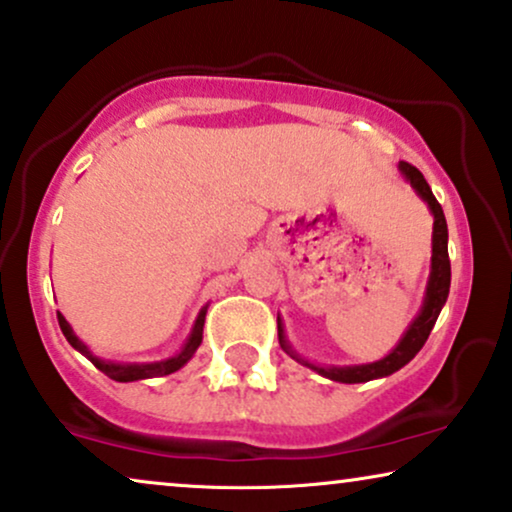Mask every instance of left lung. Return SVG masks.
Here are the masks:
<instances>
[{
    "mask_svg": "<svg viewBox=\"0 0 512 512\" xmlns=\"http://www.w3.org/2000/svg\"><path fill=\"white\" fill-rule=\"evenodd\" d=\"M400 167V174L404 176L418 197L428 204L430 214H433V256H430V277H428V287H426V296H423V305L418 310V315L414 317V322L409 324L407 331H404L400 343L395 345L393 350L381 360L369 362V364H350V367H322V364H315L310 360H305L291 348V343L287 341V334H284V324L282 317L277 315V336H280V345L282 350L289 357H294L296 362H301L303 367L317 371V374L324 378H331V381L338 383H367L374 381V378H383L400 371L404 364H409L414 360L418 350L423 348V343L428 341L430 331H433L437 317H440L444 303H447L449 296V284H451V263H449V251H447V242H449V232H447V218H444V211L437 202L433 190L426 183L421 171L416 167H411L407 162L397 164Z\"/></svg>",
    "mask_w": 512,
    "mask_h": 512,
    "instance_id": "obj_1",
    "label": "left lung"
}]
</instances>
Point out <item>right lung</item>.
Returning a JSON list of instances; mask_svg holds the SVG:
<instances>
[{"instance_id": "obj_1", "label": "right lung", "mask_w": 512, "mask_h": 512, "mask_svg": "<svg viewBox=\"0 0 512 512\" xmlns=\"http://www.w3.org/2000/svg\"><path fill=\"white\" fill-rule=\"evenodd\" d=\"M207 308L209 305H204L202 310H199L195 324H192V331L190 336L185 338L183 348L178 350L174 357H167V360H159V362H110V360H101V357H96L94 353L89 350V345L84 341H79V336L72 331V327L68 324V320L58 313V324H61V331L63 336L68 338V343L72 348L77 350V353H82L86 360L94 364L96 369H101L105 376H110L112 381H119V383H131V381H143V378H155V376H167V374H174L185 364L190 362V357L197 353L199 343H202V331H204V317H207Z\"/></svg>"}]
</instances>
